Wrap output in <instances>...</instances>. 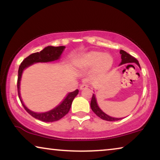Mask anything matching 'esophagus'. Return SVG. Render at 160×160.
I'll use <instances>...</instances> for the list:
<instances>
[{"label":"esophagus","mask_w":160,"mask_h":160,"mask_svg":"<svg viewBox=\"0 0 160 160\" xmlns=\"http://www.w3.org/2000/svg\"><path fill=\"white\" fill-rule=\"evenodd\" d=\"M89 87V86L88 84H86V83H82L81 86H80V90H85V89H86V88H88Z\"/></svg>","instance_id":"obj_1"}]
</instances>
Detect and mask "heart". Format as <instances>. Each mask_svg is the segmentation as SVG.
I'll use <instances>...</instances> for the list:
<instances>
[{
	"instance_id": "heart-1",
	"label": "heart",
	"mask_w": 160,
	"mask_h": 160,
	"mask_svg": "<svg viewBox=\"0 0 160 160\" xmlns=\"http://www.w3.org/2000/svg\"><path fill=\"white\" fill-rule=\"evenodd\" d=\"M112 61V58L110 54L104 53L101 51L93 50L80 57L76 61V65L80 69L96 67L98 72L103 73L110 69Z\"/></svg>"
}]
</instances>
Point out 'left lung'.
I'll return each instance as SVG.
<instances>
[{"mask_svg": "<svg viewBox=\"0 0 160 160\" xmlns=\"http://www.w3.org/2000/svg\"><path fill=\"white\" fill-rule=\"evenodd\" d=\"M120 54L121 55V64H123V63H135L137 64L138 66H139L140 67V63L138 62V61L136 59L135 57L132 56L131 55H129L125 51H123L122 50H120ZM91 110H93V112L97 115V116H99L100 118L103 119V120L105 121H118L120 120L121 118H113V117H110L109 116H108L107 114H105V112H102V110L100 109L98 106L97 103V99H96L95 95L93 94L92 98H91Z\"/></svg>", "mask_w": 160, "mask_h": 160, "instance_id": "8db88e82", "label": "left lung"}]
</instances>
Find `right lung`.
I'll return each instance as SVG.
<instances>
[{"label": "right lung", "mask_w": 160, "mask_h": 160, "mask_svg": "<svg viewBox=\"0 0 160 160\" xmlns=\"http://www.w3.org/2000/svg\"><path fill=\"white\" fill-rule=\"evenodd\" d=\"M64 46H59V47H52V46H48L42 50L40 52L32 53L25 58L22 62L21 63L19 67L18 70V96L20 98L21 103L25 108V110L33 116V118L39 119L40 121H44V122H52V121H56L60 120L62 118L63 116H66L68 112H69L70 108H71L72 103L74 97L78 95L79 91L77 89L73 92H71L68 93L67 97L65 98V99L61 102L58 107L54 108L53 110H51L50 111L42 112V113H37V112H34L31 110L28 109L25 107L24 104L21 99L20 93V82L21 76H22V73L25 68L29 67L30 65L33 64L34 63L37 62H49V61H52L55 60H57L60 58L61 53H62L63 50H64Z\"/></svg>", "instance_id": "right-lung-1"}]
</instances>
